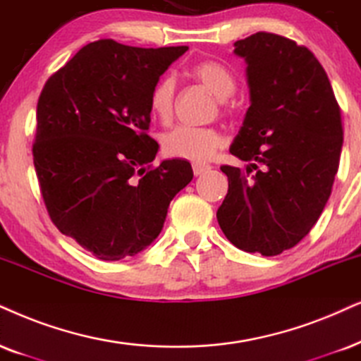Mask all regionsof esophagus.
<instances>
[{
  "mask_svg": "<svg viewBox=\"0 0 361 361\" xmlns=\"http://www.w3.org/2000/svg\"><path fill=\"white\" fill-rule=\"evenodd\" d=\"M212 170V166L209 165H202V163H193V173L195 176H202L204 173Z\"/></svg>",
  "mask_w": 361,
  "mask_h": 361,
  "instance_id": "esophagus-1",
  "label": "esophagus"
}]
</instances>
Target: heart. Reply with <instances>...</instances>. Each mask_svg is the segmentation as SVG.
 <instances>
[{
    "label": "heart",
    "instance_id": "heart-1",
    "mask_svg": "<svg viewBox=\"0 0 361 361\" xmlns=\"http://www.w3.org/2000/svg\"><path fill=\"white\" fill-rule=\"evenodd\" d=\"M191 78L212 91L214 97L221 98L220 108L223 113L230 111L225 98L233 94L236 81L233 73L221 63L213 59H200L188 68ZM148 106L153 118L161 123H170L176 106V83L171 76H163L149 91ZM225 143V136L216 126H176L166 131L161 138V148L166 157L188 159L203 163L214 157Z\"/></svg>",
    "mask_w": 361,
    "mask_h": 361
}]
</instances>
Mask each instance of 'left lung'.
Listing matches in <instances>:
<instances>
[{"mask_svg": "<svg viewBox=\"0 0 361 361\" xmlns=\"http://www.w3.org/2000/svg\"><path fill=\"white\" fill-rule=\"evenodd\" d=\"M235 53L248 63L252 104L230 152L252 165L221 166L228 193L216 218L236 248L275 257L310 233L330 198L341 109L307 47L262 31L236 41Z\"/></svg>", "mask_w": 361, "mask_h": 361, "instance_id": "8db88e82", "label": "left lung"}]
</instances>
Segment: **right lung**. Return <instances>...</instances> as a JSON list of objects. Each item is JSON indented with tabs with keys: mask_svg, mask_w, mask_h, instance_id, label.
<instances>
[{
	"mask_svg": "<svg viewBox=\"0 0 361 361\" xmlns=\"http://www.w3.org/2000/svg\"><path fill=\"white\" fill-rule=\"evenodd\" d=\"M188 47L86 44L49 76L36 106L33 163L53 225L103 262L157 238L168 207L193 180L186 159L152 161L153 85Z\"/></svg>",
	"mask_w": 361,
	"mask_h": 361,
	"instance_id": "right-lung-1",
	"label": "right lung"
}]
</instances>
